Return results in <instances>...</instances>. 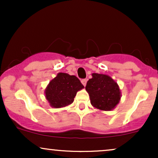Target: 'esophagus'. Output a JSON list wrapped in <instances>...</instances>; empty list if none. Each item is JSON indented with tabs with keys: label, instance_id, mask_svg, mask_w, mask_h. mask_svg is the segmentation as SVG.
<instances>
[{
	"label": "esophagus",
	"instance_id": "1",
	"mask_svg": "<svg viewBox=\"0 0 158 158\" xmlns=\"http://www.w3.org/2000/svg\"><path fill=\"white\" fill-rule=\"evenodd\" d=\"M81 84L84 85V86H85V85H86V83H87V79H81Z\"/></svg>",
	"mask_w": 158,
	"mask_h": 158
}]
</instances>
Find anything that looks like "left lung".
<instances>
[{"label":"left lung","mask_w":158,"mask_h":158,"mask_svg":"<svg viewBox=\"0 0 158 158\" xmlns=\"http://www.w3.org/2000/svg\"><path fill=\"white\" fill-rule=\"evenodd\" d=\"M90 103L101 110H111L119 104L121 91L118 84L106 74L92 73L85 87Z\"/></svg>","instance_id":"8db88e82"}]
</instances>
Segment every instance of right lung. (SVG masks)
<instances>
[{
  "label": "right lung",
  "mask_w": 158,
  "mask_h": 158,
  "mask_svg": "<svg viewBox=\"0 0 158 158\" xmlns=\"http://www.w3.org/2000/svg\"><path fill=\"white\" fill-rule=\"evenodd\" d=\"M83 88L84 86L76 76L59 73L47 86L45 97L52 108H63L72 104L77 92Z\"/></svg>",
  "instance_id": "1"
}]
</instances>
